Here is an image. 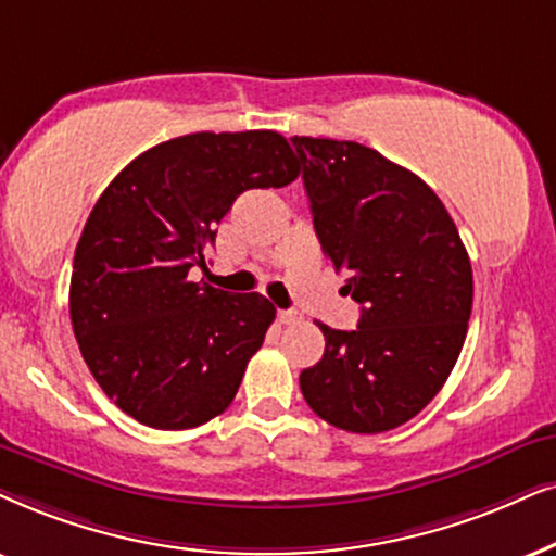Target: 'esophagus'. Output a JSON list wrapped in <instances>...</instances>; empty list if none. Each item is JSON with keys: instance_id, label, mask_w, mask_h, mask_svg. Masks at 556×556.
<instances>
[{"instance_id": "obj_1", "label": "esophagus", "mask_w": 556, "mask_h": 556, "mask_svg": "<svg viewBox=\"0 0 556 556\" xmlns=\"http://www.w3.org/2000/svg\"><path fill=\"white\" fill-rule=\"evenodd\" d=\"M277 318H279V323H282V326H292V323L302 320V315L298 311H279Z\"/></svg>"}]
</instances>
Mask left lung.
<instances>
[{"label":"left lung","mask_w":556,"mask_h":556,"mask_svg":"<svg viewBox=\"0 0 556 556\" xmlns=\"http://www.w3.org/2000/svg\"><path fill=\"white\" fill-rule=\"evenodd\" d=\"M323 254L362 305L356 330L318 323L323 359L302 369L315 416L351 433L416 418L467 339L472 264L424 179L354 140L292 138Z\"/></svg>","instance_id":"obj_1"}]
</instances>
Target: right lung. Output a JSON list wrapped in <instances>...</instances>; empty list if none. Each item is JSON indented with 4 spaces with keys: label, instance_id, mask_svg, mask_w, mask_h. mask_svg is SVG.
Listing matches in <instances>:
<instances>
[{
    "label": "right lung",
    "instance_id": "obj_1",
    "mask_svg": "<svg viewBox=\"0 0 556 556\" xmlns=\"http://www.w3.org/2000/svg\"><path fill=\"white\" fill-rule=\"evenodd\" d=\"M300 164L274 130L192 132L132 159L89 213L68 313L97 384L138 424L181 431L233 403L274 305L189 282L238 194L285 187Z\"/></svg>",
    "mask_w": 556,
    "mask_h": 556
}]
</instances>
